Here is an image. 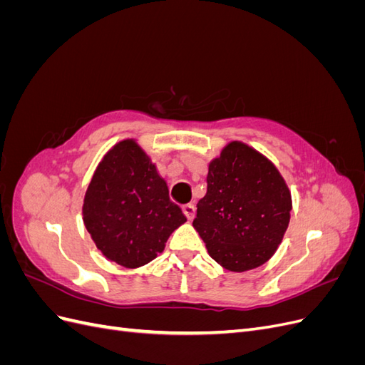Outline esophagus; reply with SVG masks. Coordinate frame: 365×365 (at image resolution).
<instances>
[{"label": "esophagus", "mask_w": 365, "mask_h": 365, "mask_svg": "<svg viewBox=\"0 0 365 365\" xmlns=\"http://www.w3.org/2000/svg\"><path fill=\"white\" fill-rule=\"evenodd\" d=\"M182 212L187 216V219L192 220L195 217V215H196V208H195L193 204H185V205H182Z\"/></svg>", "instance_id": "1"}]
</instances>
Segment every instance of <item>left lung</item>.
<instances>
[{
    "label": "left lung",
    "instance_id": "left-lung-1",
    "mask_svg": "<svg viewBox=\"0 0 365 365\" xmlns=\"http://www.w3.org/2000/svg\"><path fill=\"white\" fill-rule=\"evenodd\" d=\"M292 197L272 161L231 141L208 164L195 230L220 267L245 272L268 262L288 230Z\"/></svg>",
    "mask_w": 365,
    "mask_h": 365
}]
</instances>
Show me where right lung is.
I'll return each instance as SVG.
<instances>
[{
    "label": "right lung",
    "mask_w": 365,
    "mask_h": 365,
    "mask_svg": "<svg viewBox=\"0 0 365 365\" xmlns=\"http://www.w3.org/2000/svg\"><path fill=\"white\" fill-rule=\"evenodd\" d=\"M82 215L103 256L130 269L155 259L187 220L170 201L157 165L134 138L118 141L98 163Z\"/></svg>",
    "instance_id": "1"
}]
</instances>
